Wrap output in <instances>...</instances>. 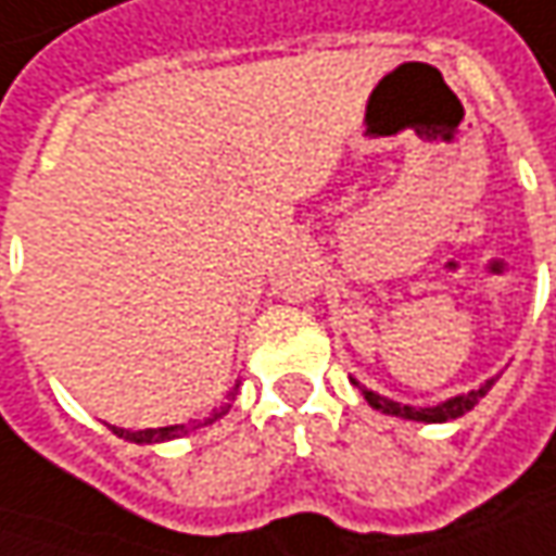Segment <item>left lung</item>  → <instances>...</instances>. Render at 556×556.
I'll return each mask as SVG.
<instances>
[{
    "label": "left lung",
    "mask_w": 556,
    "mask_h": 556,
    "mask_svg": "<svg viewBox=\"0 0 556 556\" xmlns=\"http://www.w3.org/2000/svg\"><path fill=\"white\" fill-rule=\"evenodd\" d=\"M494 380L497 377H491V380H484L478 390H469V393H459V396H450V400H443L438 406H406V403H396V400H387V396H380L375 390H368V387H362L355 377H352V383L362 390V396L368 400V406L377 408V412H383V415H396V418H408V421H425V425H443V421H453V418H459V415H466L469 408L494 387Z\"/></svg>",
    "instance_id": "1"
}]
</instances>
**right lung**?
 I'll return each mask as SVG.
<instances>
[{
  "instance_id": "add662e5",
  "label": "right lung",
  "mask_w": 556,
  "mask_h": 556,
  "mask_svg": "<svg viewBox=\"0 0 556 556\" xmlns=\"http://www.w3.org/2000/svg\"><path fill=\"white\" fill-rule=\"evenodd\" d=\"M232 400H236V390L229 393V400L223 403V406H216L211 415H204V418H191V421H185V425H166V428H144V431H128V428H113L115 438H122V441H131V443H166V441H176V438H188L191 431H198V428H207L213 425L216 418H223L229 408H232Z\"/></svg>"
}]
</instances>
